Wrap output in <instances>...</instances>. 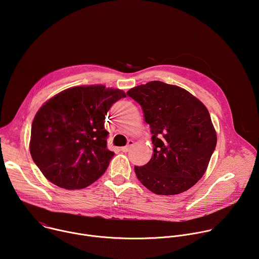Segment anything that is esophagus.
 Here are the masks:
<instances>
[{
	"label": "esophagus",
	"mask_w": 259,
	"mask_h": 259,
	"mask_svg": "<svg viewBox=\"0 0 259 259\" xmlns=\"http://www.w3.org/2000/svg\"><path fill=\"white\" fill-rule=\"evenodd\" d=\"M133 144H134L133 140H128V143H127V145L123 146L122 149H121V151H122V152H124V153H127V152H129V151H130V149H131V146H132Z\"/></svg>",
	"instance_id": "1"
}]
</instances>
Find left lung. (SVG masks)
<instances>
[{
  "label": "left lung",
  "instance_id": "1",
  "mask_svg": "<svg viewBox=\"0 0 259 259\" xmlns=\"http://www.w3.org/2000/svg\"><path fill=\"white\" fill-rule=\"evenodd\" d=\"M153 134L150 162L135 166L138 180L157 195L186 192L206 172L216 132L206 106L190 92L160 81L130 89Z\"/></svg>",
  "mask_w": 259,
  "mask_h": 259
}]
</instances>
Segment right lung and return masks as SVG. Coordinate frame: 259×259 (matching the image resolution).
I'll use <instances>...</instances> for the list:
<instances>
[{"label": "right lung", "instance_id": "add662e5", "mask_svg": "<svg viewBox=\"0 0 259 259\" xmlns=\"http://www.w3.org/2000/svg\"><path fill=\"white\" fill-rule=\"evenodd\" d=\"M126 97L102 85L68 88L48 100L31 124L29 151L35 165L55 186L84 189L107 169L114 152L106 146L107 112Z\"/></svg>", "mask_w": 259, "mask_h": 259}]
</instances>
